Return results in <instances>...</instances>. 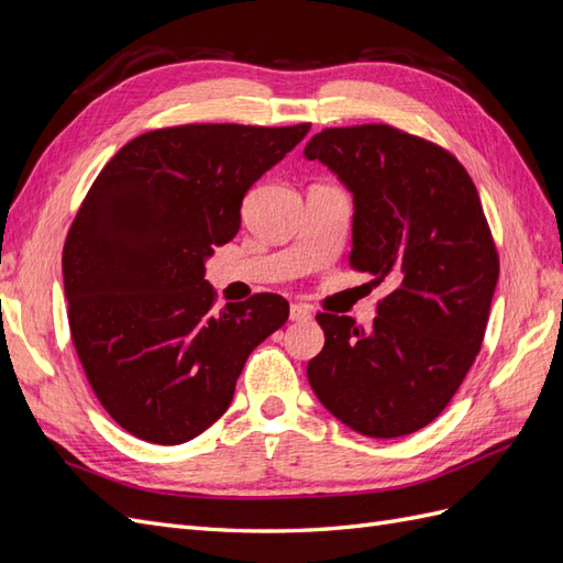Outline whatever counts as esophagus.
Instances as JSON below:
<instances>
[{
    "label": "esophagus",
    "mask_w": 563,
    "mask_h": 563,
    "mask_svg": "<svg viewBox=\"0 0 563 563\" xmlns=\"http://www.w3.org/2000/svg\"><path fill=\"white\" fill-rule=\"evenodd\" d=\"M291 321H296V323L312 321V312H310L308 305H302V302H294V305H291Z\"/></svg>",
    "instance_id": "1"
}]
</instances>
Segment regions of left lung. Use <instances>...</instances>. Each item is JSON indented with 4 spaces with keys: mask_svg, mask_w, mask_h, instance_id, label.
Listing matches in <instances>:
<instances>
[{
    "mask_svg": "<svg viewBox=\"0 0 563 563\" xmlns=\"http://www.w3.org/2000/svg\"><path fill=\"white\" fill-rule=\"evenodd\" d=\"M354 203L350 263L391 282L371 331L317 314V399L364 437L430 424L482 350L498 253L472 178L451 152L387 124L323 129L305 145Z\"/></svg>",
    "mask_w": 563,
    "mask_h": 563,
    "instance_id": "1",
    "label": "left lung"
}]
</instances>
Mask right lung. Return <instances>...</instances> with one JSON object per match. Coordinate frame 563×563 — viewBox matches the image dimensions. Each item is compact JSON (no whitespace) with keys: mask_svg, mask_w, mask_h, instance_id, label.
<instances>
[{"mask_svg":"<svg viewBox=\"0 0 563 563\" xmlns=\"http://www.w3.org/2000/svg\"><path fill=\"white\" fill-rule=\"evenodd\" d=\"M308 131H150L91 185L63 249L67 319L98 401L133 437L176 446L211 428L249 354L286 323L277 294L213 310L203 275L213 249L240 232L251 185Z\"/></svg>","mask_w":563,"mask_h":563,"instance_id":"add662e5","label":"right lung"}]
</instances>
